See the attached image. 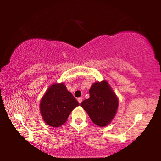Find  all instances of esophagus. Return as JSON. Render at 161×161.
I'll list each match as a JSON object with an SVG mask.
<instances>
[{
	"label": "esophagus",
	"instance_id": "34e87169",
	"mask_svg": "<svg viewBox=\"0 0 161 161\" xmlns=\"http://www.w3.org/2000/svg\"><path fill=\"white\" fill-rule=\"evenodd\" d=\"M78 101L79 103H81V102H82V101H83V98L82 97L78 98Z\"/></svg>",
	"mask_w": 161,
	"mask_h": 161
}]
</instances>
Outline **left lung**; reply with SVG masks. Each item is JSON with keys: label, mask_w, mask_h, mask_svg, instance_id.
Masks as SVG:
<instances>
[{"label": "left lung", "mask_w": 161, "mask_h": 161, "mask_svg": "<svg viewBox=\"0 0 161 161\" xmlns=\"http://www.w3.org/2000/svg\"><path fill=\"white\" fill-rule=\"evenodd\" d=\"M89 99L80 103V106L94 124L99 127L107 126L117 111V96L106 80L94 83L89 89Z\"/></svg>", "instance_id": "1"}]
</instances>
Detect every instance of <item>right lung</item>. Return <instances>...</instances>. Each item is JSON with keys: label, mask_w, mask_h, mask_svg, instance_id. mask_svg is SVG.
Segmentation results:
<instances>
[{"label": "right lung", "mask_w": 161, "mask_h": 161, "mask_svg": "<svg viewBox=\"0 0 161 161\" xmlns=\"http://www.w3.org/2000/svg\"><path fill=\"white\" fill-rule=\"evenodd\" d=\"M79 103L68 91L64 83H54L48 88L40 101L39 110L44 122L57 127L64 124Z\"/></svg>", "instance_id": "obj_1"}]
</instances>
